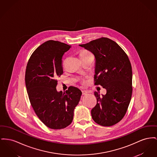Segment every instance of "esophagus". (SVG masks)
Masks as SVG:
<instances>
[{"mask_svg":"<svg viewBox=\"0 0 157 157\" xmlns=\"http://www.w3.org/2000/svg\"><path fill=\"white\" fill-rule=\"evenodd\" d=\"M82 95H86L88 93V91H86V90H82Z\"/></svg>","mask_w":157,"mask_h":157,"instance_id":"1","label":"esophagus"}]
</instances>
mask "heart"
<instances>
[{
  "mask_svg": "<svg viewBox=\"0 0 157 157\" xmlns=\"http://www.w3.org/2000/svg\"><path fill=\"white\" fill-rule=\"evenodd\" d=\"M90 55H92V54H91L89 51H88V50H82V51H81V53H80V56H81V57L87 56ZM81 82H82V83H85V82H86V81H85V80L84 79H82L81 80Z\"/></svg>",
  "mask_w": 157,
  "mask_h": 157,
  "instance_id": "b5f03b06",
  "label": "heart"
}]
</instances>
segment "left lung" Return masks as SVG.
Segmentation results:
<instances>
[{
  "instance_id": "obj_1",
  "label": "left lung",
  "mask_w": 157,
  "mask_h": 157,
  "mask_svg": "<svg viewBox=\"0 0 157 157\" xmlns=\"http://www.w3.org/2000/svg\"><path fill=\"white\" fill-rule=\"evenodd\" d=\"M95 56L94 85L105 88V95L94 92L97 104L91 110L92 119L102 126L119 122L129 107L132 94V71L129 57L115 41L107 37L80 44Z\"/></svg>"
}]
</instances>
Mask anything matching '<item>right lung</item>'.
I'll use <instances>...</instances> for the list:
<instances>
[{"label": "right lung", "instance_id": "add662e5", "mask_svg": "<svg viewBox=\"0 0 157 157\" xmlns=\"http://www.w3.org/2000/svg\"><path fill=\"white\" fill-rule=\"evenodd\" d=\"M71 47L58 41H47L33 53L26 67L25 85L31 105L50 129H64L71 124L82 95L72 86L63 93L56 90L57 79L63 73L62 57Z\"/></svg>", "mask_w": 157, "mask_h": 157}]
</instances>
